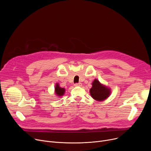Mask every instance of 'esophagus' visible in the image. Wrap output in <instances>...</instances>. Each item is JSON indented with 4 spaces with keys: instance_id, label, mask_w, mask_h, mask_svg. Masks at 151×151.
Wrapping results in <instances>:
<instances>
[{
    "instance_id": "1",
    "label": "esophagus",
    "mask_w": 151,
    "mask_h": 151,
    "mask_svg": "<svg viewBox=\"0 0 151 151\" xmlns=\"http://www.w3.org/2000/svg\"><path fill=\"white\" fill-rule=\"evenodd\" d=\"M75 86H82V84H81V83H75Z\"/></svg>"
}]
</instances>
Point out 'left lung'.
I'll return each mask as SVG.
<instances>
[{"label":"left lung","instance_id":"1","mask_svg":"<svg viewBox=\"0 0 151 151\" xmlns=\"http://www.w3.org/2000/svg\"><path fill=\"white\" fill-rule=\"evenodd\" d=\"M110 93V89L100 84L97 80H95L93 81L92 87L90 89V93L93 99L97 101H103L109 97Z\"/></svg>","mask_w":151,"mask_h":151}]
</instances>
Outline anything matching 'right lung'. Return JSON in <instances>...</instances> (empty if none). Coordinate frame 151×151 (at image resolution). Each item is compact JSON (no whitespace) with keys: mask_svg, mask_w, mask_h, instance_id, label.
<instances>
[{"mask_svg":"<svg viewBox=\"0 0 151 151\" xmlns=\"http://www.w3.org/2000/svg\"><path fill=\"white\" fill-rule=\"evenodd\" d=\"M55 92L57 94V96H62L64 94L65 89L60 88V87H59V84H56V86L55 87Z\"/></svg>","mask_w":151,"mask_h":151,"instance_id":"add662e5","label":"right lung"}]
</instances>
